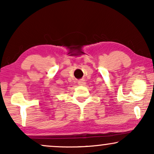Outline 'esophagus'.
Segmentation results:
<instances>
[{"label":"esophagus","mask_w":154,"mask_h":154,"mask_svg":"<svg viewBox=\"0 0 154 154\" xmlns=\"http://www.w3.org/2000/svg\"><path fill=\"white\" fill-rule=\"evenodd\" d=\"M78 85H85V79H80V80H79L78 81Z\"/></svg>","instance_id":"obj_1"}]
</instances>
